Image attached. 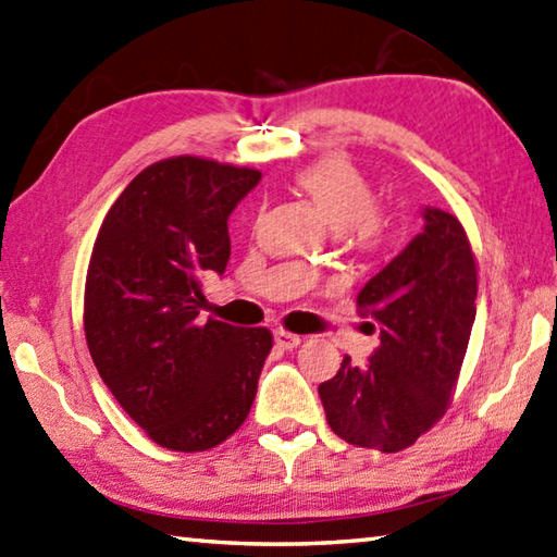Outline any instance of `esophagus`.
I'll return each instance as SVG.
<instances>
[{"instance_id": "obj_1", "label": "esophagus", "mask_w": 557, "mask_h": 557, "mask_svg": "<svg viewBox=\"0 0 557 557\" xmlns=\"http://www.w3.org/2000/svg\"><path fill=\"white\" fill-rule=\"evenodd\" d=\"M299 343H301V335H294V333L282 331V329L275 331V345L280 347V350H292V347H297Z\"/></svg>"}]
</instances>
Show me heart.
Returning a JSON list of instances; mask_svg holds the SVG:
<instances>
[{
	"instance_id": "heart-1",
	"label": "heart",
	"mask_w": 557,
	"mask_h": 557,
	"mask_svg": "<svg viewBox=\"0 0 557 557\" xmlns=\"http://www.w3.org/2000/svg\"><path fill=\"white\" fill-rule=\"evenodd\" d=\"M294 183L345 246L379 250L386 244L388 216L374 205L372 185L350 161L319 159L304 166ZM307 268H313L311 260H307Z\"/></svg>"
}]
</instances>
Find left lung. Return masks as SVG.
<instances>
[{"label": "left lung", "instance_id": "obj_1", "mask_svg": "<svg viewBox=\"0 0 557 557\" xmlns=\"http://www.w3.org/2000/svg\"><path fill=\"white\" fill-rule=\"evenodd\" d=\"M422 216V232L357 294L381 345L367 367L345 357L319 386L337 437L384 454L408 449L444 416L475 321L478 270L461 222L440 207Z\"/></svg>", "mask_w": 557, "mask_h": 557}]
</instances>
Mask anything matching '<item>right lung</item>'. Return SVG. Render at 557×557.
<instances>
[{
  "label": "right lung",
  "instance_id": "right-lung-1",
  "mask_svg": "<svg viewBox=\"0 0 557 557\" xmlns=\"http://www.w3.org/2000/svg\"><path fill=\"white\" fill-rule=\"evenodd\" d=\"M260 171L200 157L151 163L98 228L84 333L115 400L149 440L207 451L242 428L270 355L268 329L200 321L205 272L232 253L228 214Z\"/></svg>",
  "mask_w": 557,
  "mask_h": 557
}]
</instances>
